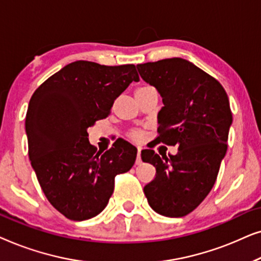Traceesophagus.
<instances>
[{
  "instance_id": "34e87169",
  "label": "esophagus",
  "mask_w": 261,
  "mask_h": 261,
  "mask_svg": "<svg viewBox=\"0 0 261 261\" xmlns=\"http://www.w3.org/2000/svg\"><path fill=\"white\" fill-rule=\"evenodd\" d=\"M141 147H138V154H137V160H135V164L139 165V164H141Z\"/></svg>"
}]
</instances>
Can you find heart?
<instances>
[{
	"mask_svg": "<svg viewBox=\"0 0 261 261\" xmlns=\"http://www.w3.org/2000/svg\"><path fill=\"white\" fill-rule=\"evenodd\" d=\"M130 137L135 139V140H140V139L142 138V134L140 133V132H133V133L130 134Z\"/></svg>",
	"mask_w": 261,
	"mask_h": 261,
	"instance_id": "obj_1",
	"label": "heart"
}]
</instances>
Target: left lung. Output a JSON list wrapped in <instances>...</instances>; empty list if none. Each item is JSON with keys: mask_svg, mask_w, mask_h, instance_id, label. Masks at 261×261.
<instances>
[{"mask_svg": "<svg viewBox=\"0 0 261 261\" xmlns=\"http://www.w3.org/2000/svg\"><path fill=\"white\" fill-rule=\"evenodd\" d=\"M142 80L156 88L164 107L158 114L156 144L178 146L176 155L142 149L154 179L145 185L148 204L167 217H181L201 204L215 184L233 122L220 82L181 58L138 64Z\"/></svg>", "mask_w": 261, "mask_h": 261, "instance_id": "left-lung-1", "label": "left lung"}]
</instances>
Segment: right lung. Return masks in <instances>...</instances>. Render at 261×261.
<instances>
[{
    "label": "right lung",
    "mask_w": 261,
    "mask_h": 261,
    "mask_svg": "<svg viewBox=\"0 0 261 261\" xmlns=\"http://www.w3.org/2000/svg\"><path fill=\"white\" fill-rule=\"evenodd\" d=\"M133 64L99 65L77 60L46 80L26 114L28 155L48 202L69 220L98 215L113 195L115 177L132 169L137 148L124 140L99 152L88 128L110 114L132 82Z\"/></svg>",
    "instance_id": "right-lung-1"
}]
</instances>
